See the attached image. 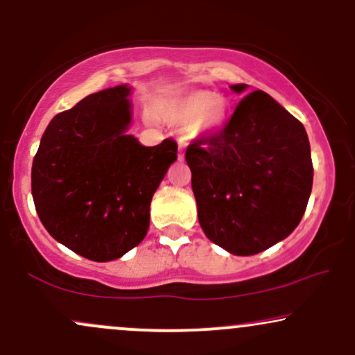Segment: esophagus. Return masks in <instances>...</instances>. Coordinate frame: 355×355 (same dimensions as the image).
I'll use <instances>...</instances> for the list:
<instances>
[{
    "instance_id": "obj_1",
    "label": "esophagus",
    "mask_w": 355,
    "mask_h": 355,
    "mask_svg": "<svg viewBox=\"0 0 355 355\" xmlns=\"http://www.w3.org/2000/svg\"><path fill=\"white\" fill-rule=\"evenodd\" d=\"M184 148H186V143L184 141H179V154H178V157L179 159H184Z\"/></svg>"
}]
</instances>
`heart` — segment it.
Masks as SVG:
<instances>
[{
  "label": "heart",
  "instance_id": "b5f03b06",
  "mask_svg": "<svg viewBox=\"0 0 355 355\" xmlns=\"http://www.w3.org/2000/svg\"><path fill=\"white\" fill-rule=\"evenodd\" d=\"M156 116L173 126H189L194 135H216L229 118V101L206 89L173 93L154 107Z\"/></svg>",
  "mask_w": 355,
  "mask_h": 355
}]
</instances>
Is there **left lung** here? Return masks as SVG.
Listing matches in <instances>:
<instances>
[{
    "label": "left lung",
    "instance_id": "left-lung-1",
    "mask_svg": "<svg viewBox=\"0 0 355 355\" xmlns=\"http://www.w3.org/2000/svg\"><path fill=\"white\" fill-rule=\"evenodd\" d=\"M186 162L204 234L231 254L266 251L301 223L314 178L309 137L264 91L245 94L219 132L187 146Z\"/></svg>",
    "mask_w": 355,
    "mask_h": 355
}]
</instances>
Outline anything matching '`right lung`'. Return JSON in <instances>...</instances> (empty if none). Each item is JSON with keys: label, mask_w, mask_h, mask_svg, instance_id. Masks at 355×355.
I'll return each mask as SVG.
<instances>
[{"label": "right lung", "mask_w": 355, "mask_h": 355, "mask_svg": "<svg viewBox=\"0 0 355 355\" xmlns=\"http://www.w3.org/2000/svg\"><path fill=\"white\" fill-rule=\"evenodd\" d=\"M131 87L86 96L51 119L33 159V201L46 231L89 261L124 256L144 239L153 194L178 144L128 135Z\"/></svg>", "instance_id": "add662e5"}]
</instances>
